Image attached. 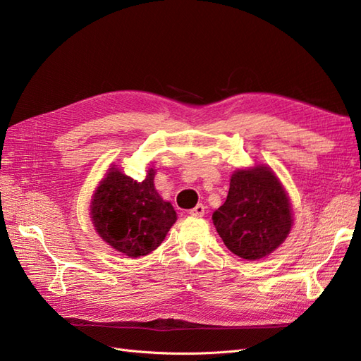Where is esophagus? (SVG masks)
<instances>
[{"label":"esophagus","mask_w":361,"mask_h":361,"mask_svg":"<svg viewBox=\"0 0 361 361\" xmlns=\"http://www.w3.org/2000/svg\"><path fill=\"white\" fill-rule=\"evenodd\" d=\"M204 209H206V207L202 203H199L197 206L192 207V209L190 211V215L191 216H203L204 215Z\"/></svg>","instance_id":"1"}]
</instances>
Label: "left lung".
Here are the masks:
<instances>
[{
    "label": "left lung",
    "mask_w": 361,
    "mask_h": 361,
    "mask_svg": "<svg viewBox=\"0 0 361 361\" xmlns=\"http://www.w3.org/2000/svg\"><path fill=\"white\" fill-rule=\"evenodd\" d=\"M212 221L233 255L257 260L272 253L288 238L292 209L280 180L269 167L236 170L223 206Z\"/></svg>",
    "instance_id": "obj_1"
}]
</instances>
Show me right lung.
<instances>
[{"label": "right lung", "instance_id": "obj_1", "mask_svg": "<svg viewBox=\"0 0 361 361\" xmlns=\"http://www.w3.org/2000/svg\"><path fill=\"white\" fill-rule=\"evenodd\" d=\"M154 178L152 169L137 182L113 167L93 194L90 215L97 235L129 257L152 253L176 221V211L161 199Z\"/></svg>", "mask_w": 361, "mask_h": 361}]
</instances>
